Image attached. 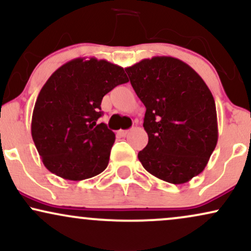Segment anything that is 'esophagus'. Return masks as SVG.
Segmentation results:
<instances>
[{
  "mask_svg": "<svg viewBox=\"0 0 251 251\" xmlns=\"http://www.w3.org/2000/svg\"><path fill=\"white\" fill-rule=\"evenodd\" d=\"M128 129H119V131H118V134H119L120 137H125V135L128 134Z\"/></svg>",
  "mask_w": 251,
  "mask_h": 251,
  "instance_id": "34e87169",
  "label": "esophagus"
}]
</instances>
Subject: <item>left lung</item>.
Returning a JSON list of instances; mask_svg holds the SVG:
<instances>
[{
	"instance_id": "obj_1",
	"label": "left lung",
	"mask_w": 251,
	"mask_h": 251,
	"mask_svg": "<svg viewBox=\"0 0 251 251\" xmlns=\"http://www.w3.org/2000/svg\"><path fill=\"white\" fill-rule=\"evenodd\" d=\"M144 102L149 144L138 153L149 173L181 185L204 170L219 138L216 106L194 69L170 56H155L125 69Z\"/></svg>"
}]
</instances>
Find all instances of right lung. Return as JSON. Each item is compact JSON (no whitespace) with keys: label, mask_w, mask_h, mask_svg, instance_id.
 I'll use <instances>...</instances> for the list:
<instances>
[{"label":"right lung","mask_w":251,"mask_h":251,"mask_svg":"<svg viewBox=\"0 0 251 251\" xmlns=\"http://www.w3.org/2000/svg\"><path fill=\"white\" fill-rule=\"evenodd\" d=\"M127 81L122 66L95 57L72 59L51 75L31 119L32 140L51 173L80 181L107 167L116 134L97 120L102 97Z\"/></svg>","instance_id":"add662e5"}]
</instances>
